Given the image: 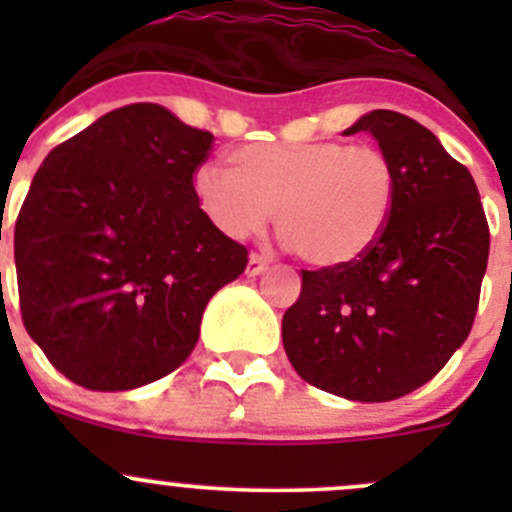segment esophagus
<instances>
[{"label":"esophagus","mask_w":512,"mask_h":512,"mask_svg":"<svg viewBox=\"0 0 512 512\" xmlns=\"http://www.w3.org/2000/svg\"><path fill=\"white\" fill-rule=\"evenodd\" d=\"M267 265H270V260H267V257H262V255H257V252H252L250 260H247V270L245 272L250 277H255V275H260V272H265Z\"/></svg>","instance_id":"esophagus-1"}]
</instances>
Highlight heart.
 <instances>
[{
	"label": "heart",
	"mask_w": 512,
	"mask_h": 512,
	"mask_svg": "<svg viewBox=\"0 0 512 512\" xmlns=\"http://www.w3.org/2000/svg\"><path fill=\"white\" fill-rule=\"evenodd\" d=\"M234 168L203 163L193 175L200 208L232 240L255 235L275 213L277 230L314 267L361 260L389 227L399 195L394 160L344 141L250 143Z\"/></svg>",
	"instance_id": "heart-1"
}]
</instances>
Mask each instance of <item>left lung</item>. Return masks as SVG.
<instances>
[{"label": "left lung", "instance_id": "obj_1", "mask_svg": "<svg viewBox=\"0 0 512 512\" xmlns=\"http://www.w3.org/2000/svg\"><path fill=\"white\" fill-rule=\"evenodd\" d=\"M344 133H371L394 160V215L361 260L302 270L282 344L307 384L374 404L431 381L466 342L490 230L473 175L414 118L381 108Z\"/></svg>", "mask_w": 512, "mask_h": 512}]
</instances>
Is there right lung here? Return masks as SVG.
<instances>
[{"label": "right lung", "mask_w": 512, "mask_h": 512, "mask_svg": "<svg viewBox=\"0 0 512 512\" xmlns=\"http://www.w3.org/2000/svg\"><path fill=\"white\" fill-rule=\"evenodd\" d=\"M213 133L156 103L106 113L36 170L14 225L22 322L46 359L91 391L178 369L205 304L247 247L200 208L193 175Z\"/></svg>", "instance_id": "obj_1"}]
</instances>
